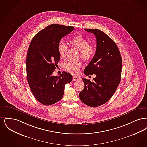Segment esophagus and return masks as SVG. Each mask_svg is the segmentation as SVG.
Listing matches in <instances>:
<instances>
[{"mask_svg": "<svg viewBox=\"0 0 147 147\" xmlns=\"http://www.w3.org/2000/svg\"><path fill=\"white\" fill-rule=\"evenodd\" d=\"M80 79V78L79 77H77V76H74L73 77V81H78Z\"/></svg>", "mask_w": 147, "mask_h": 147, "instance_id": "obj_1", "label": "esophagus"}]
</instances>
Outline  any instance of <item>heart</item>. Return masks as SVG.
<instances>
[{
    "mask_svg": "<svg viewBox=\"0 0 147 147\" xmlns=\"http://www.w3.org/2000/svg\"><path fill=\"white\" fill-rule=\"evenodd\" d=\"M70 44L80 51V57L85 61L91 59L94 53V46L89 44L88 41L82 35H78L74 36L70 40ZM57 51L59 56L64 58L66 56L67 46L64 42H59L57 46ZM81 64L74 61H69L64 64V69L72 74H77L80 71Z\"/></svg>",
    "mask_w": 147,
    "mask_h": 147,
    "instance_id": "b5f03b06",
    "label": "heart"
}]
</instances>
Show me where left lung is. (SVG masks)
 <instances>
[{"label": "left lung", "mask_w": 147, "mask_h": 147, "mask_svg": "<svg viewBox=\"0 0 147 147\" xmlns=\"http://www.w3.org/2000/svg\"><path fill=\"white\" fill-rule=\"evenodd\" d=\"M85 30L95 36L96 51L84 73L96 77L93 82L82 78L84 88L79 98L85 105L95 107L107 102L115 92L121 81L122 61L116 43L108 35L98 29Z\"/></svg>", "instance_id": "8db88e82"}]
</instances>
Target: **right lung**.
I'll return each instance as SVG.
<instances>
[{"label":"right lung","mask_w":147,"mask_h":147,"mask_svg":"<svg viewBox=\"0 0 147 147\" xmlns=\"http://www.w3.org/2000/svg\"><path fill=\"white\" fill-rule=\"evenodd\" d=\"M74 28L59 24H51L33 37L26 56L27 79L30 88L38 101L51 105L59 101L64 95L65 85L73 79L65 71L53 76L60 57L57 46L62 37Z\"/></svg>","instance_id":"right-lung-1"}]
</instances>
